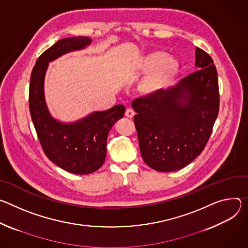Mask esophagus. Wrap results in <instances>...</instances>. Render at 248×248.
<instances>
[{
  "instance_id": "obj_1",
  "label": "esophagus",
  "mask_w": 248,
  "mask_h": 248,
  "mask_svg": "<svg viewBox=\"0 0 248 248\" xmlns=\"http://www.w3.org/2000/svg\"><path fill=\"white\" fill-rule=\"evenodd\" d=\"M134 115H135V112L133 111L131 108H128L126 111H125V116L128 117V118H133Z\"/></svg>"
}]
</instances>
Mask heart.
Listing matches in <instances>:
<instances>
[{
	"label": "heart",
	"instance_id": "1",
	"mask_svg": "<svg viewBox=\"0 0 248 248\" xmlns=\"http://www.w3.org/2000/svg\"><path fill=\"white\" fill-rule=\"evenodd\" d=\"M138 68L142 73L150 71L138 85V93L143 97H153L167 90L180 71L179 62L160 51L146 54Z\"/></svg>",
	"mask_w": 248,
	"mask_h": 248
}]
</instances>
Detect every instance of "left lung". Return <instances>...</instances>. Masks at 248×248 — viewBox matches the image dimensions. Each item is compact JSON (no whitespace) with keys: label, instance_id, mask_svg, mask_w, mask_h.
I'll use <instances>...</instances> for the list:
<instances>
[{"label":"left lung","instance_id":"1","mask_svg":"<svg viewBox=\"0 0 248 248\" xmlns=\"http://www.w3.org/2000/svg\"><path fill=\"white\" fill-rule=\"evenodd\" d=\"M197 71L153 97L132 102L142 157L161 172L188 166L204 150L218 113L217 74L210 55L196 47Z\"/></svg>","mask_w":248,"mask_h":248}]
</instances>
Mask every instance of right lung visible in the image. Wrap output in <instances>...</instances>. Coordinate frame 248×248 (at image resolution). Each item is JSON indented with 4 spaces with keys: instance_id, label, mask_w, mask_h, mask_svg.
I'll use <instances>...</instances> for the list:
<instances>
[{
    "instance_id": "add662e5",
    "label": "right lung",
    "mask_w": 248,
    "mask_h": 248,
    "mask_svg": "<svg viewBox=\"0 0 248 248\" xmlns=\"http://www.w3.org/2000/svg\"><path fill=\"white\" fill-rule=\"evenodd\" d=\"M91 42V38L84 36L57 41L37 59L30 86V111L45 155L64 170L81 175L96 171L103 164L109 131L123 118L125 106L118 104L75 122H61L51 115L47 107L44 80L50 62L67 53L85 49Z\"/></svg>"
}]
</instances>
